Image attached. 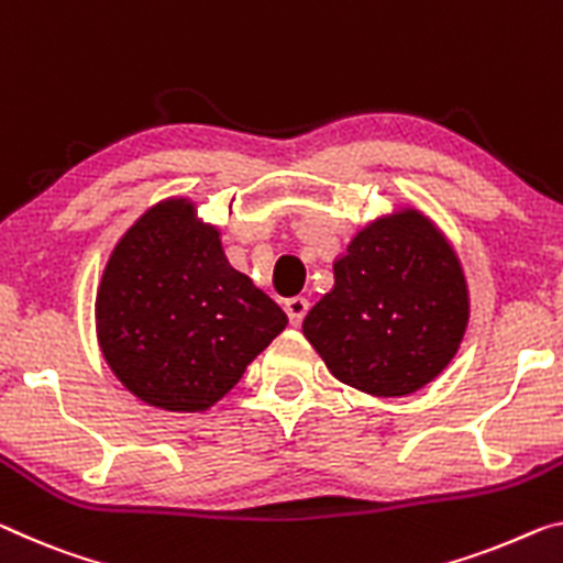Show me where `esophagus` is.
<instances>
[{
    "label": "esophagus",
    "instance_id": "obj_1",
    "mask_svg": "<svg viewBox=\"0 0 563 563\" xmlns=\"http://www.w3.org/2000/svg\"><path fill=\"white\" fill-rule=\"evenodd\" d=\"M284 309H287L289 322H291L294 327H299V324H301V319H305V317H307V311H309V301H307V299H301V297H294V299H287V301H284Z\"/></svg>",
    "mask_w": 563,
    "mask_h": 563
}]
</instances>
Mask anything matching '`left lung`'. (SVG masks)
<instances>
[{"instance_id":"left-lung-1","label":"left lung","mask_w":563,"mask_h":563,"mask_svg":"<svg viewBox=\"0 0 563 563\" xmlns=\"http://www.w3.org/2000/svg\"><path fill=\"white\" fill-rule=\"evenodd\" d=\"M471 319L463 264L415 206L377 216L334 262V287L301 332L340 383L375 397L418 393L461 347Z\"/></svg>"}]
</instances>
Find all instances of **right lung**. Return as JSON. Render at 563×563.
Here are the masks:
<instances>
[{"instance_id": "right-lung-1", "label": "right lung", "mask_w": 563, "mask_h": 563, "mask_svg": "<svg viewBox=\"0 0 563 563\" xmlns=\"http://www.w3.org/2000/svg\"><path fill=\"white\" fill-rule=\"evenodd\" d=\"M287 314L229 264L196 201L170 196L118 239L95 297L102 357L153 408L203 412L244 377Z\"/></svg>"}]
</instances>
